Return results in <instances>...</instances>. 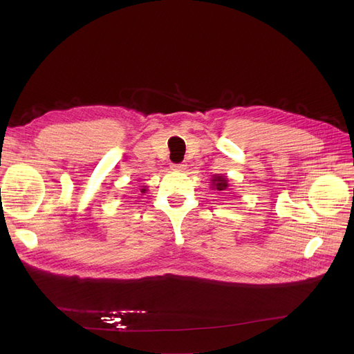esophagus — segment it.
Here are the masks:
<instances>
[{
    "label": "esophagus",
    "mask_w": 354,
    "mask_h": 354,
    "mask_svg": "<svg viewBox=\"0 0 354 354\" xmlns=\"http://www.w3.org/2000/svg\"><path fill=\"white\" fill-rule=\"evenodd\" d=\"M186 164H173V165H171V168H173V169H176V171H183V169H186Z\"/></svg>",
    "instance_id": "esophagus-1"
}]
</instances>
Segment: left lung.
Returning a JSON list of instances; mask_svg holds the SVG:
<instances>
[{
	"instance_id": "left-lung-1",
	"label": "left lung",
	"mask_w": 354,
	"mask_h": 354,
	"mask_svg": "<svg viewBox=\"0 0 354 354\" xmlns=\"http://www.w3.org/2000/svg\"><path fill=\"white\" fill-rule=\"evenodd\" d=\"M212 187L214 189H217V190H226L227 189V178L224 177V176H214L212 177Z\"/></svg>"
}]
</instances>
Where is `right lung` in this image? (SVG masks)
<instances>
[{"mask_svg":"<svg viewBox=\"0 0 354 354\" xmlns=\"http://www.w3.org/2000/svg\"><path fill=\"white\" fill-rule=\"evenodd\" d=\"M143 190H145V189H143Z\"/></svg>","mask_w":354,"mask_h":354,"instance_id":"obj_1","label":"right lung"}]
</instances>
